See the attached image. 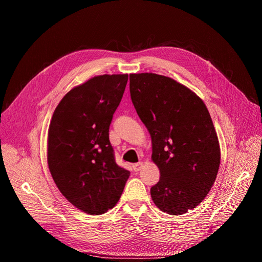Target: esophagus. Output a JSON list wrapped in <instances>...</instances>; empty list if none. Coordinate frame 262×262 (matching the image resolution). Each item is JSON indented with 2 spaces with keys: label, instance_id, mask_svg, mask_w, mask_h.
I'll return each instance as SVG.
<instances>
[{
  "label": "esophagus",
  "instance_id": "obj_1",
  "mask_svg": "<svg viewBox=\"0 0 262 262\" xmlns=\"http://www.w3.org/2000/svg\"><path fill=\"white\" fill-rule=\"evenodd\" d=\"M141 165H142V162H138V163H135L134 165H133V167H134V170L135 171H139L140 170V167H141Z\"/></svg>",
  "mask_w": 262,
  "mask_h": 262
}]
</instances>
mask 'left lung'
Returning a JSON list of instances; mask_svg holds the SVG:
<instances>
[{
	"mask_svg": "<svg viewBox=\"0 0 262 262\" xmlns=\"http://www.w3.org/2000/svg\"><path fill=\"white\" fill-rule=\"evenodd\" d=\"M129 90L160 170L151 198L163 212L186 213L206 198L220 166V143L208 108L195 92L162 75L130 74Z\"/></svg>",
	"mask_w": 262,
	"mask_h": 262,
	"instance_id": "8db88e82",
	"label": "left lung"
}]
</instances>
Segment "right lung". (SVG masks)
<instances>
[{"mask_svg":"<svg viewBox=\"0 0 262 262\" xmlns=\"http://www.w3.org/2000/svg\"><path fill=\"white\" fill-rule=\"evenodd\" d=\"M127 80V74L95 76L67 92L50 122V173L62 195L91 215L117 204L130 174L116 164L108 140Z\"/></svg>","mask_w":262,"mask_h":262,"instance_id":"right-lung-1","label":"right lung"}]
</instances>
